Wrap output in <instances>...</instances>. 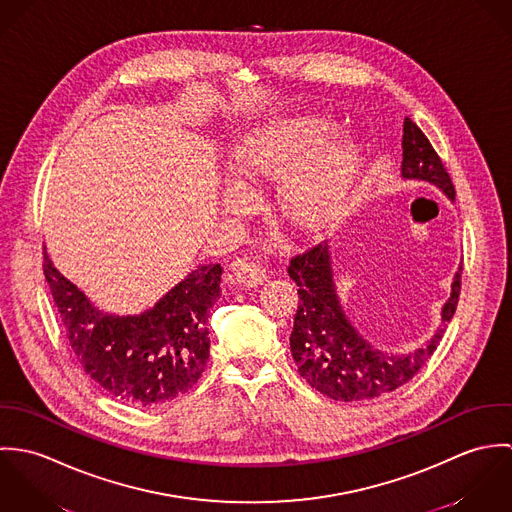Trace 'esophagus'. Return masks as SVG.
Here are the masks:
<instances>
[{"label":"esophagus","instance_id":"obj_1","mask_svg":"<svg viewBox=\"0 0 512 512\" xmlns=\"http://www.w3.org/2000/svg\"><path fill=\"white\" fill-rule=\"evenodd\" d=\"M234 276L236 280L246 286V288H258L264 282H268V270L258 264V262H250V260H236L232 264Z\"/></svg>","mask_w":512,"mask_h":512}]
</instances>
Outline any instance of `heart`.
<instances>
[{
  "label": "heart",
  "instance_id": "1",
  "mask_svg": "<svg viewBox=\"0 0 512 512\" xmlns=\"http://www.w3.org/2000/svg\"><path fill=\"white\" fill-rule=\"evenodd\" d=\"M333 122L321 114L276 118L250 132L234 151L242 181L268 183L282 177L278 207L297 230H319L345 211L361 169L351 140L333 136Z\"/></svg>",
  "mask_w": 512,
  "mask_h": 512
}]
</instances>
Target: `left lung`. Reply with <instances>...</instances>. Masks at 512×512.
<instances>
[{
	"label": "left lung",
	"mask_w": 512,
	"mask_h": 512,
	"mask_svg": "<svg viewBox=\"0 0 512 512\" xmlns=\"http://www.w3.org/2000/svg\"><path fill=\"white\" fill-rule=\"evenodd\" d=\"M400 177L430 183L449 201H455L453 183L436 149L410 118L404 120ZM461 270L459 264L434 335L414 351L390 353L368 343L345 313L333 278L329 242L295 256L288 274L299 288V303L290 347L299 374L311 388L339 402H363L396 390L434 355L457 307Z\"/></svg>",
	"instance_id": "8db88e82"
}]
</instances>
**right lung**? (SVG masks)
Returning <instances> with one entry per match:
<instances>
[{
	"instance_id": "right-lung-1",
	"label": "right lung",
	"mask_w": 512,
	"mask_h": 512,
	"mask_svg": "<svg viewBox=\"0 0 512 512\" xmlns=\"http://www.w3.org/2000/svg\"><path fill=\"white\" fill-rule=\"evenodd\" d=\"M43 272L65 335L84 372L124 404L157 408L189 392L209 361V313L220 295V264L191 270L149 309L108 313L53 264Z\"/></svg>"
}]
</instances>
